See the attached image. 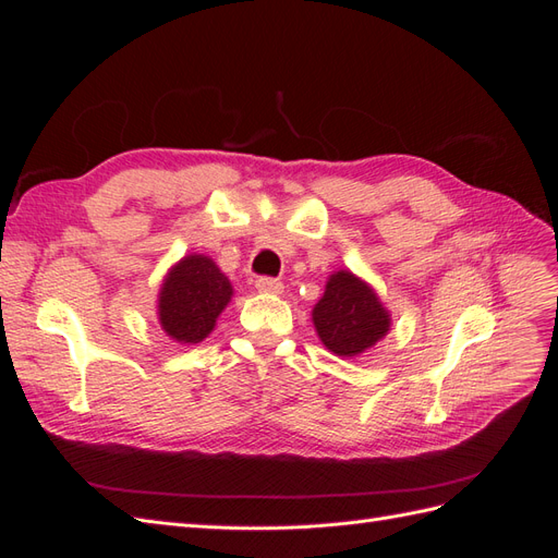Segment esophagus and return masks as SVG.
Instances as JSON below:
<instances>
[{"mask_svg": "<svg viewBox=\"0 0 558 558\" xmlns=\"http://www.w3.org/2000/svg\"><path fill=\"white\" fill-rule=\"evenodd\" d=\"M256 289L260 293H267V295H279L283 291V283L279 279H272V277H258Z\"/></svg>", "mask_w": 558, "mask_h": 558, "instance_id": "1", "label": "esophagus"}]
</instances>
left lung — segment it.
Returning <instances> with one entry per match:
<instances>
[{"mask_svg": "<svg viewBox=\"0 0 558 558\" xmlns=\"http://www.w3.org/2000/svg\"><path fill=\"white\" fill-rule=\"evenodd\" d=\"M312 320L320 342L342 359L361 356L391 328V314L373 286L349 269L330 275L324 298L312 310Z\"/></svg>", "mask_w": 558, "mask_h": 558, "instance_id": "obj_1", "label": "left lung"}]
</instances>
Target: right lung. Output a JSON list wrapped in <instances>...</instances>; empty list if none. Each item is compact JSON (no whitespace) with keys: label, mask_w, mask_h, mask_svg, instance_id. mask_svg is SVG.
Instances as JSON below:
<instances>
[{"label":"right lung","mask_w":558,"mask_h":558,"mask_svg":"<svg viewBox=\"0 0 558 558\" xmlns=\"http://www.w3.org/2000/svg\"><path fill=\"white\" fill-rule=\"evenodd\" d=\"M232 298L230 279L209 256L181 258L162 279L158 295L160 328L181 344H197L214 330Z\"/></svg>","instance_id":"1"}]
</instances>
